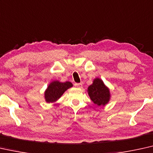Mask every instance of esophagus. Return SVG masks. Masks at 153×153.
Returning <instances> with one entry per match:
<instances>
[{
  "mask_svg": "<svg viewBox=\"0 0 153 153\" xmlns=\"http://www.w3.org/2000/svg\"><path fill=\"white\" fill-rule=\"evenodd\" d=\"M75 86H76L77 88H82V83H76L75 84Z\"/></svg>",
  "mask_w": 153,
  "mask_h": 153,
  "instance_id": "obj_1",
  "label": "esophagus"
}]
</instances>
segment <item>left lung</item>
I'll use <instances>...</instances> for the list:
<instances>
[{"label": "left lung", "mask_w": 153, "mask_h": 153, "mask_svg": "<svg viewBox=\"0 0 153 153\" xmlns=\"http://www.w3.org/2000/svg\"><path fill=\"white\" fill-rule=\"evenodd\" d=\"M87 93L93 103L98 106H106L111 100L110 89L99 77L93 79L87 88Z\"/></svg>", "instance_id": "1"}]
</instances>
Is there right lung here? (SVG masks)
<instances>
[{
	"instance_id": "1",
	"label": "right lung",
	"mask_w": 153,
	"mask_h": 153,
	"mask_svg": "<svg viewBox=\"0 0 153 153\" xmlns=\"http://www.w3.org/2000/svg\"><path fill=\"white\" fill-rule=\"evenodd\" d=\"M73 86L70 82H62L58 80L51 82L45 91V100L47 103H54L60 98L63 93Z\"/></svg>"
}]
</instances>
